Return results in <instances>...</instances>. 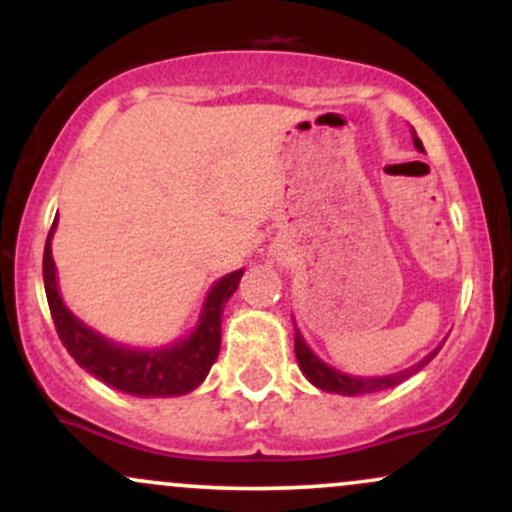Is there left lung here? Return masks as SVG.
<instances>
[{"instance_id":"obj_1","label":"left lung","mask_w":512,"mask_h":512,"mask_svg":"<svg viewBox=\"0 0 512 512\" xmlns=\"http://www.w3.org/2000/svg\"><path fill=\"white\" fill-rule=\"evenodd\" d=\"M414 146L419 151H424V144H421V139L416 137V132H414ZM293 334H296L298 366H301L305 378H308L315 387H320V390L337 392V395H346V397L368 395V392H380V390H387V387H395L399 383H404V380L411 378V375L419 373L426 363H431L440 351V346H438L436 351H431L426 358H421L416 366H411L407 370H399V373L383 375V378H358V375H346V373H342V370H334L332 366H327L325 361H320V358H317L313 351L308 349V344L303 342V334L298 332V327Z\"/></svg>"}]
</instances>
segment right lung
Wrapping results in <instances>:
<instances>
[{"label":"right lung","mask_w":512,"mask_h":512,"mask_svg":"<svg viewBox=\"0 0 512 512\" xmlns=\"http://www.w3.org/2000/svg\"><path fill=\"white\" fill-rule=\"evenodd\" d=\"M57 228V219L52 223L48 240H45L43 255V279L45 296L55 330L60 334L64 349L79 363L86 373L96 375L105 385L137 397H178L187 395L202 385L214 366L221 349V315L228 298L238 289L243 269L226 274L214 284L204 301L199 325L190 337L180 342L163 346V349H129L115 344L76 320L64 305L60 289H57L55 260H52V233Z\"/></svg>","instance_id":"add662e5"}]
</instances>
